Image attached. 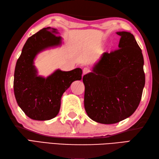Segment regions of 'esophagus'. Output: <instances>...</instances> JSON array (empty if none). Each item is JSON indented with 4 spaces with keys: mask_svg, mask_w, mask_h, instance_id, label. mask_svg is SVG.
Instances as JSON below:
<instances>
[{
    "mask_svg": "<svg viewBox=\"0 0 159 159\" xmlns=\"http://www.w3.org/2000/svg\"><path fill=\"white\" fill-rule=\"evenodd\" d=\"M89 72V70L88 68H87V67H85V68L83 69V75H85V74H87V73Z\"/></svg>",
    "mask_w": 159,
    "mask_h": 159,
    "instance_id": "esophagus-1",
    "label": "esophagus"
}]
</instances>
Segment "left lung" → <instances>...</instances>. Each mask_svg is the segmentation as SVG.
I'll return each mask as SVG.
<instances>
[{
	"instance_id": "obj_1",
	"label": "left lung",
	"mask_w": 159,
	"mask_h": 159,
	"mask_svg": "<svg viewBox=\"0 0 159 159\" xmlns=\"http://www.w3.org/2000/svg\"><path fill=\"white\" fill-rule=\"evenodd\" d=\"M116 33L121 36L119 49L104 52L92 72L83 78L87 116L104 124H116L132 116L145 85L143 57L135 38L129 32Z\"/></svg>"
}]
</instances>
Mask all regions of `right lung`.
I'll list each match as a JSON object with an SVG mask.
<instances>
[{"label":"right lung","instance_id":"1","mask_svg":"<svg viewBox=\"0 0 159 159\" xmlns=\"http://www.w3.org/2000/svg\"><path fill=\"white\" fill-rule=\"evenodd\" d=\"M57 29L43 28L26 40L16 62L13 90L18 106L32 120L44 121L55 117L59 112L63 93L74 81L82 79V70L58 69L48 77L38 75L35 57L47 48L61 45Z\"/></svg>","mask_w":159,"mask_h":159}]
</instances>
